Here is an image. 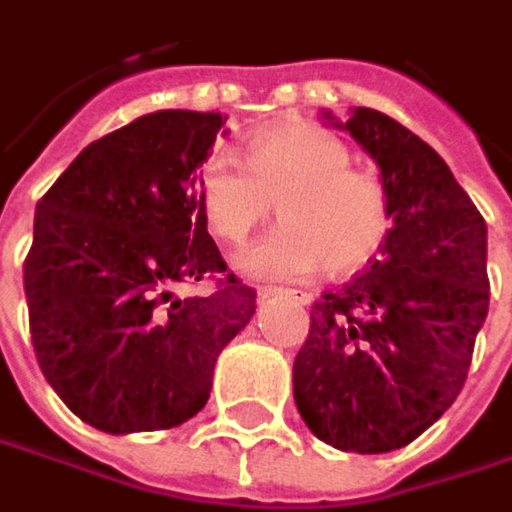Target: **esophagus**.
<instances>
[{
  "mask_svg": "<svg viewBox=\"0 0 512 512\" xmlns=\"http://www.w3.org/2000/svg\"><path fill=\"white\" fill-rule=\"evenodd\" d=\"M259 296L262 298L281 296V298L296 301V304H310L312 301V293H307V290H293V287H262V290H259Z\"/></svg>",
  "mask_w": 512,
  "mask_h": 512,
  "instance_id": "34e87169",
  "label": "esophagus"
}]
</instances>
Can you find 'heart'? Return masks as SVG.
I'll use <instances>...</instances> for the list:
<instances>
[{"mask_svg": "<svg viewBox=\"0 0 512 512\" xmlns=\"http://www.w3.org/2000/svg\"><path fill=\"white\" fill-rule=\"evenodd\" d=\"M273 202L281 225L236 262L253 279H301L321 262L332 276L355 273L392 228L383 183L355 171L349 146L318 126L262 132L248 143L245 166L219 154L202 171V219L228 245H242Z\"/></svg>", "mask_w": 512, "mask_h": 512, "instance_id": "heart-1", "label": "heart"}]
</instances>
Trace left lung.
I'll list each match as a JSON object with an SVG mask.
<instances>
[{
	"label": "left lung",
	"mask_w": 512,
	"mask_h": 512,
	"mask_svg": "<svg viewBox=\"0 0 512 512\" xmlns=\"http://www.w3.org/2000/svg\"><path fill=\"white\" fill-rule=\"evenodd\" d=\"M341 129L380 166L392 228L375 262L312 304L293 397L318 440L386 454L437 423L465 386L488 318V225L403 123L358 106Z\"/></svg>",
	"instance_id": "obj_1"
}]
</instances>
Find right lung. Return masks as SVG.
Instances as JSON below:
<instances>
[{"instance_id":"1","label":"right lung","mask_w":512,"mask_h":512,"mask_svg":"<svg viewBox=\"0 0 512 512\" xmlns=\"http://www.w3.org/2000/svg\"><path fill=\"white\" fill-rule=\"evenodd\" d=\"M219 112L163 109L89 143L36 205L24 259L30 338L75 417L166 431L211 394L219 352L256 312L200 211ZM217 281L211 297H177Z\"/></svg>"}]
</instances>
